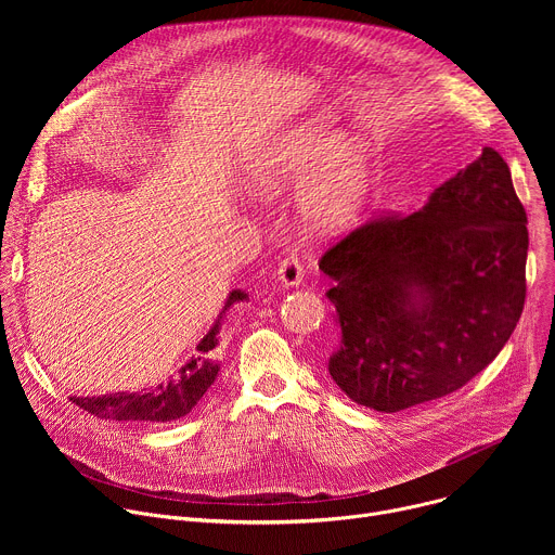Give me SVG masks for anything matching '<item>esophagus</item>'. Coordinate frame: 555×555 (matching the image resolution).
Masks as SVG:
<instances>
[{"instance_id": "obj_1", "label": "esophagus", "mask_w": 555, "mask_h": 555, "mask_svg": "<svg viewBox=\"0 0 555 555\" xmlns=\"http://www.w3.org/2000/svg\"><path fill=\"white\" fill-rule=\"evenodd\" d=\"M302 266L296 257H285L279 266V281L285 285V287H296L302 283Z\"/></svg>"}]
</instances>
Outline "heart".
<instances>
[{
    "instance_id": "b5f03b06",
    "label": "heart",
    "mask_w": 555,
    "mask_h": 555,
    "mask_svg": "<svg viewBox=\"0 0 555 555\" xmlns=\"http://www.w3.org/2000/svg\"><path fill=\"white\" fill-rule=\"evenodd\" d=\"M300 184L298 212L311 232L345 230L360 212L371 169L364 149L330 127H305L279 142L250 173L259 195Z\"/></svg>"
}]
</instances>
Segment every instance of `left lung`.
<instances>
[{
    "mask_svg": "<svg viewBox=\"0 0 555 555\" xmlns=\"http://www.w3.org/2000/svg\"><path fill=\"white\" fill-rule=\"evenodd\" d=\"M527 248L525 208L492 146L417 212L351 230L319 263L343 332L330 375L379 413L454 392L516 330Z\"/></svg>",
    "mask_w": 555,
    "mask_h": 555,
    "instance_id": "left-lung-1",
    "label": "left lung"
}]
</instances>
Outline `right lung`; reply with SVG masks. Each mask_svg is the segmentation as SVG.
Returning a JSON list of instances; mask_svg holds the SVG:
<instances>
[{"instance_id": "right-lung-1", "label": "right lung", "mask_w": 555, "mask_h": 555, "mask_svg": "<svg viewBox=\"0 0 555 555\" xmlns=\"http://www.w3.org/2000/svg\"><path fill=\"white\" fill-rule=\"evenodd\" d=\"M248 294L234 289L228 296L225 309L232 302L246 300ZM219 321L197 345L199 356L191 358L176 377L165 384H157L144 392H112L101 395V398H69L72 404L92 413L101 420L116 422H140V424H167L189 415L197 402L204 398V392L217 377L219 364L206 360V353L217 347Z\"/></svg>"}]
</instances>
